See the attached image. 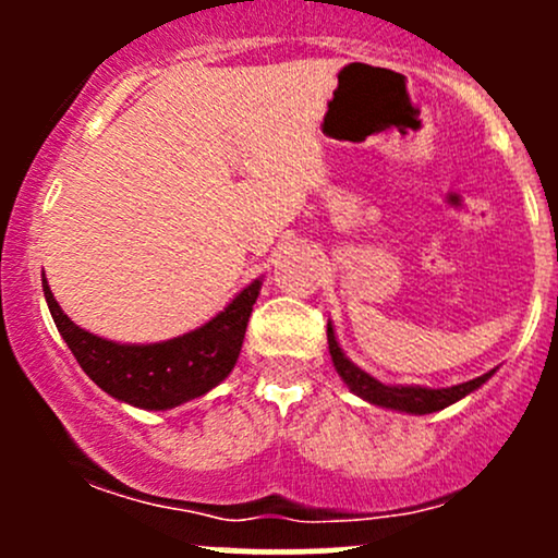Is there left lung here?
Listing matches in <instances>:
<instances>
[{
	"label": "left lung",
	"mask_w": 558,
	"mask_h": 558,
	"mask_svg": "<svg viewBox=\"0 0 558 558\" xmlns=\"http://www.w3.org/2000/svg\"><path fill=\"white\" fill-rule=\"evenodd\" d=\"M328 345H330L332 364H336L338 375L343 377L345 386L354 390L356 396H362L364 401L377 403V407H386V409H396V412H409V414L438 412V409L451 407L453 401L464 399L466 393L477 390L493 375V369H490V373L480 375V377H475V380H466V383H462V386H451V388L383 386V383L375 380L373 375H367L364 369L356 367L354 362L345 360V354L336 341V332H332L330 323H328Z\"/></svg>",
	"instance_id": "8db88e82"
}]
</instances>
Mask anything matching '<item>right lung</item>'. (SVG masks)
<instances>
[{
	"instance_id": "1",
	"label": "right lung",
	"mask_w": 558,
	"mask_h": 558,
	"mask_svg": "<svg viewBox=\"0 0 558 558\" xmlns=\"http://www.w3.org/2000/svg\"><path fill=\"white\" fill-rule=\"evenodd\" d=\"M41 286L57 330L65 338L83 373L118 401L138 409H155V412L198 399L226 380L241 354L246 323L262 288L259 280H254L230 301L226 312L181 338L125 345L81 330L60 310L47 278L41 280Z\"/></svg>"
}]
</instances>
